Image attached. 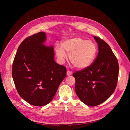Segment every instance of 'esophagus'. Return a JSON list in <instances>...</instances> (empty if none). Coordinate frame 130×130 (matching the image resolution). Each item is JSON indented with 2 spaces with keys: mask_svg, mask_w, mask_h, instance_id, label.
<instances>
[{
  "mask_svg": "<svg viewBox=\"0 0 130 130\" xmlns=\"http://www.w3.org/2000/svg\"><path fill=\"white\" fill-rule=\"evenodd\" d=\"M72 74V72H70V70H67V75L68 76L71 75Z\"/></svg>",
  "mask_w": 130,
  "mask_h": 130,
  "instance_id": "obj_1",
  "label": "esophagus"
}]
</instances>
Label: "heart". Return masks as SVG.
Wrapping results in <instances>:
<instances>
[{
	"instance_id": "1",
	"label": "heart",
	"mask_w": 130,
	"mask_h": 130,
	"mask_svg": "<svg viewBox=\"0 0 130 130\" xmlns=\"http://www.w3.org/2000/svg\"><path fill=\"white\" fill-rule=\"evenodd\" d=\"M98 48L95 43L81 37L68 39L57 46L56 55L61 62H63L69 54V60L78 69H85L95 60Z\"/></svg>"
}]
</instances>
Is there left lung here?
Here are the masks:
<instances>
[{
    "label": "left lung",
    "mask_w": 130,
    "mask_h": 130,
    "mask_svg": "<svg viewBox=\"0 0 130 130\" xmlns=\"http://www.w3.org/2000/svg\"><path fill=\"white\" fill-rule=\"evenodd\" d=\"M94 38L99 49L95 61L88 67L73 74L77 96L89 106L99 105L112 95L119 74L118 62L111 48L99 37Z\"/></svg>",
    "instance_id": "obj_1"
}]
</instances>
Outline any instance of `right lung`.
<instances>
[{
    "instance_id": "1",
    "label": "right lung",
    "mask_w": 130,
    "mask_h": 130,
    "mask_svg": "<svg viewBox=\"0 0 130 130\" xmlns=\"http://www.w3.org/2000/svg\"><path fill=\"white\" fill-rule=\"evenodd\" d=\"M46 40L44 32L25 39L17 49L12 69L19 95L35 106L49 104L66 76V68L55 61L53 45H45Z\"/></svg>"
}]
</instances>
